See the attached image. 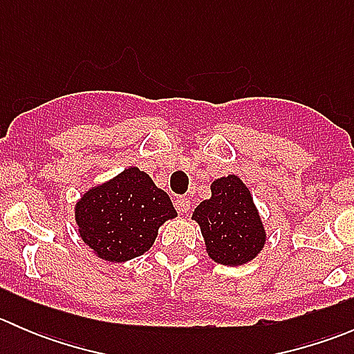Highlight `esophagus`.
Masks as SVG:
<instances>
[{
  "instance_id": "obj_1",
  "label": "esophagus",
  "mask_w": 354,
  "mask_h": 354,
  "mask_svg": "<svg viewBox=\"0 0 354 354\" xmlns=\"http://www.w3.org/2000/svg\"><path fill=\"white\" fill-rule=\"evenodd\" d=\"M174 207H176V210L180 214H187V212H190L192 202L187 197H178L176 200H174Z\"/></svg>"
}]
</instances>
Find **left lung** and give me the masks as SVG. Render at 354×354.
Instances as JSON below:
<instances>
[{
    "label": "left lung",
    "instance_id": "1",
    "mask_svg": "<svg viewBox=\"0 0 354 354\" xmlns=\"http://www.w3.org/2000/svg\"><path fill=\"white\" fill-rule=\"evenodd\" d=\"M212 197L200 202L192 219L198 223L210 259L223 266H243L266 245V230L248 187L234 174L210 185Z\"/></svg>",
    "mask_w": 354,
    "mask_h": 354
}]
</instances>
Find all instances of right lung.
I'll list each match as a JSON object with an SVG mask.
<instances>
[{
    "mask_svg": "<svg viewBox=\"0 0 354 354\" xmlns=\"http://www.w3.org/2000/svg\"><path fill=\"white\" fill-rule=\"evenodd\" d=\"M176 216L169 195L133 166L92 187L75 203L84 243L99 259L114 263L144 255L154 245L159 227Z\"/></svg>",
    "mask_w": 354,
    "mask_h": 354,
    "instance_id": "1",
    "label": "right lung"
}]
</instances>
